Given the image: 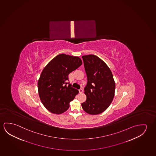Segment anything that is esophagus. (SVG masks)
I'll return each mask as SVG.
<instances>
[{
  "label": "esophagus",
  "mask_w": 156,
  "mask_h": 156,
  "mask_svg": "<svg viewBox=\"0 0 156 156\" xmlns=\"http://www.w3.org/2000/svg\"><path fill=\"white\" fill-rule=\"evenodd\" d=\"M79 92L80 94H82L83 92V90L82 89H79Z\"/></svg>",
  "instance_id": "34e87169"
}]
</instances>
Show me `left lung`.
<instances>
[{"mask_svg": "<svg viewBox=\"0 0 156 156\" xmlns=\"http://www.w3.org/2000/svg\"><path fill=\"white\" fill-rule=\"evenodd\" d=\"M87 83L84 88L87 100L83 109L91 115L103 112L112 103L115 84L112 73L105 62L94 55H83Z\"/></svg>", "mask_w": 156, "mask_h": 156, "instance_id": "8db88e82", "label": "left lung"}]
</instances>
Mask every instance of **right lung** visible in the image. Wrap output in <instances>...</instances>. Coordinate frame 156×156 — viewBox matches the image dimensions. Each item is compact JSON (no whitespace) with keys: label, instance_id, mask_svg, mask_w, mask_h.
<instances>
[{"label":"right lung","instance_id":"1","mask_svg":"<svg viewBox=\"0 0 156 156\" xmlns=\"http://www.w3.org/2000/svg\"><path fill=\"white\" fill-rule=\"evenodd\" d=\"M81 59L60 54L44 68L38 82V94L45 108L54 114H61L69 107L79 91L67 85L69 74L81 66Z\"/></svg>","mask_w":156,"mask_h":156}]
</instances>
